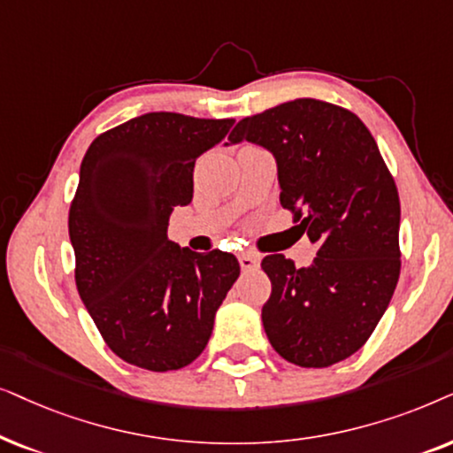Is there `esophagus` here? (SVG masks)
<instances>
[{
  "mask_svg": "<svg viewBox=\"0 0 453 453\" xmlns=\"http://www.w3.org/2000/svg\"><path fill=\"white\" fill-rule=\"evenodd\" d=\"M240 261V267H242L244 271H252L258 267V257L255 255V252H242V255L238 257Z\"/></svg>",
  "mask_w": 453,
  "mask_h": 453,
  "instance_id": "34e87169",
  "label": "esophagus"
}]
</instances>
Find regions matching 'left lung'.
Segmentation results:
<instances>
[{
  "label": "left lung",
  "mask_w": 453,
  "mask_h": 453,
  "mask_svg": "<svg viewBox=\"0 0 453 453\" xmlns=\"http://www.w3.org/2000/svg\"><path fill=\"white\" fill-rule=\"evenodd\" d=\"M227 141L275 155L281 207L319 249L306 269L280 252L263 258L271 346L306 369L352 357L388 309L402 267L400 196L375 138L346 107L294 99L240 119Z\"/></svg>",
  "instance_id": "left-lung-1"
}]
</instances>
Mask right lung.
Segmentation results:
<instances>
[{
	"label": "right lung",
	"instance_id": "add662e5",
	"mask_svg": "<svg viewBox=\"0 0 453 453\" xmlns=\"http://www.w3.org/2000/svg\"><path fill=\"white\" fill-rule=\"evenodd\" d=\"M232 124L144 113L101 132L84 155L68 215L74 280L104 342L128 365H190L238 280L230 252H192L167 238L173 207L192 201L196 157Z\"/></svg>",
	"mask_w": 453,
	"mask_h": 453
}]
</instances>
